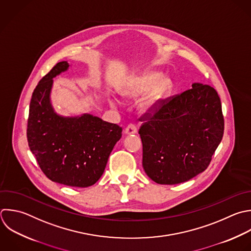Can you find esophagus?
I'll return each mask as SVG.
<instances>
[{"label": "esophagus", "mask_w": 251, "mask_h": 251, "mask_svg": "<svg viewBox=\"0 0 251 251\" xmlns=\"http://www.w3.org/2000/svg\"><path fill=\"white\" fill-rule=\"evenodd\" d=\"M125 132H126V134H127V135L135 134V133L137 132V127H136V126H135V125L130 124V125H128V126L126 127Z\"/></svg>", "instance_id": "obj_1"}]
</instances>
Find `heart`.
I'll return each instance as SVG.
<instances>
[{
  "instance_id": "heart-1",
  "label": "heart",
  "mask_w": 251,
  "mask_h": 251,
  "mask_svg": "<svg viewBox=\"0 0 251 251\" xmlns=\"http://www.w3.org/2000/svg\"><path fill=\"white\" fill-rule=\"evenodd\" d=\"M171 87L172 81L169 77L160 76L157 73H145L124 87L122 94L128 98H137L147 93L140 102V108L143 112H151ZM111 103L115 105L114 100Z\"/></svg>"
}]
</instances>
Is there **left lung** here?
Here are the masks:
<instances>
[{
    "instance_id": "1",
    "label": "left lung",
    "mask_w": 251,
    "mask_h": 251,
    "mask_svg": "<svg viewBox=\"0 0 251 251\" xmlns=\"http://www.w3.org/2000/svg\"><path fill=\"white\" fill-rule=\"evenodd\" d=\"M154 114L145 113L139 128L146 175L160 184H177L202 173L224 134L217 91L193 83L180 94L160 100Z\"/></svg>"
}]
</instances>
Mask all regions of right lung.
I'll return each instance as SVG.
<instances>
[{"mask_svg":"<svg viewBox=\"0 0 251 251\" xmlns=\"http://www.w3.org/2000/svg\"><path fill=\"white\" fill-rule=\"evenodd\" d=\"M69 67L68 62L58 63L34 89L27 121V141L49 179L69 186L87 187L103 175L123 129L90 114L80 117L56 114L50 99L53 78Z\"/></svg>","mask_w":251,"mask_h":251,"instance_id":"add662e5","label":"right lung"}]
</instances>
